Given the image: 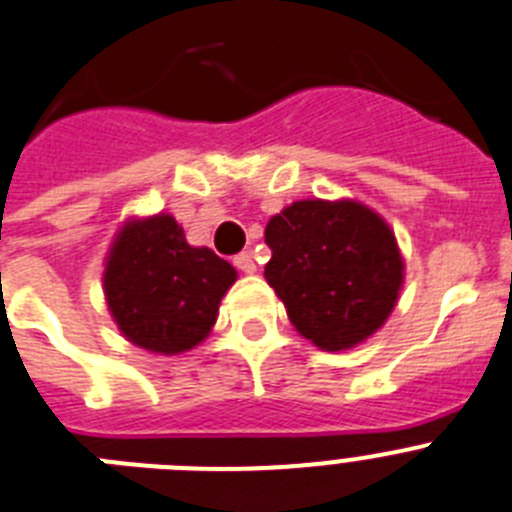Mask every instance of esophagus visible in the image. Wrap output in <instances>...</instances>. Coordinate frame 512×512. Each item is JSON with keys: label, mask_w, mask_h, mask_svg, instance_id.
Instances as JSON below:
<instances>
[{"label": "esophagus", "mask_w": 512, "mask_h": 512, "mask_svg": "<svg viewBox=\"0 0 512 512\" xmlns=\"http://www.w3.org/2000/svg\"><path fill=\"white\" fill-rule=\"evenodd\" d=\"M234 265H237V268L242 270V273H247V275H252L257 270V262H255V257L250 255V252H239V255L234 257Z\"/></svg>", "instance_id": "34e87169"}]
</instances>
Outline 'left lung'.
Here are the masks:
<instances>
[{"mask_svg":"<svg viewBox=\"0 0 512 512\" xmlns=\"http://www.w3.org/2000/svg\"><path fill=\"white\" fill-rule=\"evenodd\" d=\"M265 281L299 335L350 350L384 327L404 283L397 237L358 201H296L265 226Z\"/></svg>","mask_w":512,"mask_h":512,"instance_id":"8db88e82","label":"left lung"}]
</instances>
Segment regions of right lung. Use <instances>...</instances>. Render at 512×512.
Wrapping results in <instances>:
<instances>
[{"label": "right lung", "mask_w": 512, "mask_h": 512, "mask_svg": "<svg viewBox=\"0 0 512 512\" xmlns=\"http://www.w3.org/2000/svg\"><path fill=\"white\" fill-rule=\"evenodd\" d=\"M234 281L237 270L208 247H190L170 213L126 221L102 273L118 330L159 355L185 353L206 340Z\"/></svg>", "instance_id": "obj_1"}]
</instances>
